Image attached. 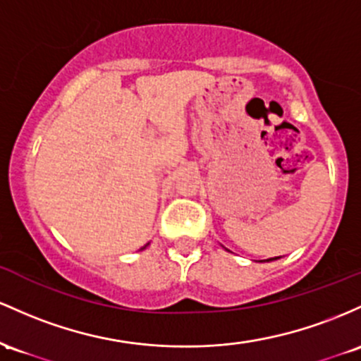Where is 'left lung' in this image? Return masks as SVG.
Returning a JSON list of instances; mask_svg holds the SVG:
<instances>
[{
    "label": "left lung",
    "instance_id": "left-lung-1",
    "mask_svg": "<svg viewBox=\"0 0 361 361\" xmlns=\"http://www.w3.org/2000/svg\"><path fill=\"white\" fill-rule=\"evenodd\" d=\"M276 259H279V257H271V259H264L266 262H269V261H276Z\"/></svg>",
    "mask_w": 361,
    "mask_h": 361
}]
</instances>
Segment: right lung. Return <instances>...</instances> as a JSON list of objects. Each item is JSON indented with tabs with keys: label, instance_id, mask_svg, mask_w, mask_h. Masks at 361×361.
I'll return each instance as SVG.
<instances>
[{
	"label": "right lung",
	"instance_id": "obj_1",
	"mask_svg": "<svg viewBox=\"0 0 361 361\" xmlns=\"http://www.w3.org/2000/svg\"><path fill=\"white\" fill-rule=\"evenodd\" d=\"M147 245H149V244H147ZM147 245H145V247H141V250H143V249H147Z\"/></svg>",
	"mask_w": 361,
	"mask_h": 361
}]
</instances>
